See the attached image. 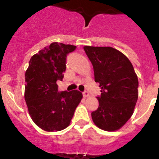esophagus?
I'll return each mask as SVG.
<instances>
[{"label": "esophagus", "mask_w": 159, "mask_h": 159, "mask_svg": "<svg viewBox=\"0 0 159 159\" xmlns=\"http://www.w3.org/2000/svg\"><path fill=\"white\" fill-rule=\"evenodd\" d=\"M83 96H84V98H88L89 97V92L88 91H85L83 92Z\"/></svg>", "instance_id": "esophagus-1"}]
</instances>
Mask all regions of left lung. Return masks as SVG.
I'll list each match as a JSON object with an SVG mask.
<instances>
[{"instance_id": "obj_1", "label": "left lung", "mask_w": 159, "mask_h": 159, "mask_svg": "<svg viewBox=\"0 0 159 159\" xmlns=\"http://www.w3.org/2000/svg\"><path fill=\"white\" fill-rule=\"evenodd\" d=\"M93 65L94 81L101 95L98 109L91 112L99 129L114 131L121 129L131 117L139 97V80L131 61L111 47L84 46Z\"/></svg>"}]
</instances>
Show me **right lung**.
<instances>
[{"mask_svg":"<svg viewBox=\"0 0 159 159\" xmlns=\"http://www.w3.org/2000/svg\"><path fill=\"white\" fill-rule=\"evenodd\" d=\"M76 46L53 42L31 57L25 73V98L34 122L46 131H58L70 123L82 93L57 91L66 70L67 54Z\"/></svg>","mask_w":159,"mask_h":159,"instance_id":"add662e5","label":"right lung"}]
</instances>
